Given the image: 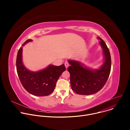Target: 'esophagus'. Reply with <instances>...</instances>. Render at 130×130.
Segmentation results:
<instances>
[{
  "instance_id": "1",
  "label": "esophagus",
  "mask_w": 130,
  "mask_h": 130,
  "mask_svg": "<svg viewBox=\"0 0 130 130\" xmlns=\"http://www.w3.org/2000/svg\"><path fill=\"white\" fill-rule=\"evenodd\" d=\"M65 66L66 68L67 69L68 68V67L69 66V63L67 62H65Z\"/></svg>"
}]
</instances>
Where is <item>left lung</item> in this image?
<instances>
[{
    "label": "left lung",
    "mask_w": 130,
    "mask_h": 130,
    "mask_svg": "<svg viewBox=\"0 0 130 130\" xmlns=\"http://www.w3.org/2000/svg\"><path fill=\"white\" fill-rule=\"evenodd\" d=\"M99 44L103 51V62L98 69H93L81 62L68 60L70 65L67 68L70 73L71 89L77 94L89 95L101 90L106 83L110 71V52L105 43L99 37Z\"/></svg>",
    "instance_id": "left-lung-1"
}]
</instances>
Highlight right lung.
<instances>
[{
    "label": "right lung",
    "instance_id": "obj_1",
    "mask_svg": "<svg viewBox=\"0 0 130 130\" xmlns=\"http://www.w3.org/2000/svg\"><path fill=\"white\" fill-rule=\"evenodd\" d=\"M32 41L31 39L27 40L18 51L16 58L18 76L24 88L30 94L36 96H48L54 91L58 79L66 68L64 64L58 66L50 64L36 71L27 69L23 62V47Z\"/></svg>",
    "mask_w": 130,
    "mask_h": 130
}]
</instances>
